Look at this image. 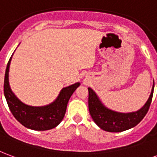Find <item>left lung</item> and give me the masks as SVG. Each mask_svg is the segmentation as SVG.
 Segmentation results:
<instances>
[{
  "instance_id": "8db88e82",
  "label": "left lung",
  "mask_w": 157,
  "mask_h": 157,
  "mask_svg": "<svg viewBox=\"0 0 157 157\" xmlns=\"http://www.w3.org/2000/svg\"><path fill=\"white\" fill-rule=\"evenodd\" d=\"M88 106L91 118L100 128L109 132H121L134 127L143 119L149 110L152 100L154 84L147 101L138 111L121 113L112 111L103 105L98 96L90 87H88Z\"/></svg>"
}]
</instances>
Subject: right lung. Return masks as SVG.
I'll return each mask as SVG.
<instances>
[{"label":"right lung","mask_w":157,"mask_h":157,"mask_svg":"<svg viewBox=\"0 0 157 157\" xmlns=\"http://www.w3.org/2000/svg\"><path fill=\"white\" fill-rule=\"evenodd\" d=\"M12 56L8 61L5 73L4 95L14 117L26 128L35 131H46L57 126L64 118L70 97L81 85L80 82L62 88L57 98L49 105L43 106L26 105L17 98L9 84V69Z\"/></svg>","instance_id":"add662e5"}]
</instances>
